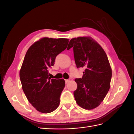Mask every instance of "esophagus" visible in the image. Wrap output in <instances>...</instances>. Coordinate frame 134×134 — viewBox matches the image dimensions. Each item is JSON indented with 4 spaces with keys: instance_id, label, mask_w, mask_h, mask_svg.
Masks as SVG:
<instances>
[{
    "instance_id": "1",
    "label": "esophagus",
    "mask_w": 134,
    "mask_h": 134,
    "mask_svg": "<svg viewBox=\"0 0 134 134\" xmlns=\"http://www.w3.org/2000/svg\"><path fill=\"white\" fill-rule=\"evenodd\" d=\"M69 81H70V79H65V82L66 83H68L69 82Z\"/></svg>"
}]
</instances>
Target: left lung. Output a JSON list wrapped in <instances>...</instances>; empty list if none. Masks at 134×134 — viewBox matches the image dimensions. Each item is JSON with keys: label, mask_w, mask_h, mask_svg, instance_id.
I'll use <instances>...</instances> for the list:
<instances>
[{"label": "left lung", "mask_w": 134, "mask_h": 134, "mask_svg": "<svg viewBox=\"0 0 134 134\" xmlns=\"http://www.w3.org/2000/svg\"><path fill=\"white\" fill-rule=\"evenodd\" d=\"M72 47L76 68H86L82 78H76L74 92L76 102L86 109L98 107L110 88L112 70L107 56L97 42L90 37L72 38L68 50Z\"/></svg>", "instance_id": "8db88e82"}]
</instances>
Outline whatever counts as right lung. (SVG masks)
Segmentation results:
<instances>
[{
	"label": "right lung",
	"mask_w": 134,
	"mask_h": 134,
	"mask_svg": "<svg viewBox=\"0 0 134 134\" xmlns=\"http://www.w3.org/2000/svg\"><path fill=\"white\" fill-rule=\"evenodd\" d=\"M68 42L66 38H42L28 48L24 58L19 72L22 90L30 103L40 112H52L59 106L65 80L51 79L48 70Z\"/></svg>",
	"instance_id": "obj_1"
}]
</instances>
